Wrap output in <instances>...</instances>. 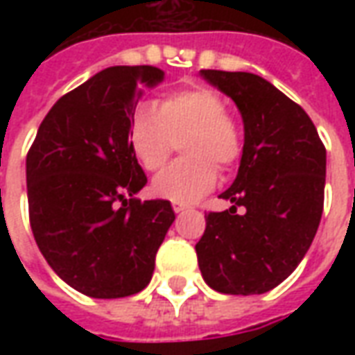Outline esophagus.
<instances>
[{"instance_id":"34e87169","label":"esophagus","mask_w":355,"mask_h":355,"mask_svg":"<svg viewBox=\"0 0 355 355\" xmlns=\"http://www.w3.org/2000/svg\"><path fill=\"white\" fill-rule=\"evenodd\" d=\"M173 211L175 213H184V211H188V205H184V203H173Z\"/></svg>"}]
</instances>
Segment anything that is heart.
<instances>
[{"label": "heart", "instance_id": "b5f03b06", "mask_svg": "<svg viewBox=\"0 0 355 355\" xmlns=\"http://www.w3.org/2000/svg\"><path fill=\"white\" fill-rule=\"evenodd\" d=\"M182 159L171 163L152 182L162 200L193 203L216 184V167L232 169L243 154V131L226 112V101L205 85L167 94L157 108L142 104L129 123V146L146 171H157L169 159L177 140Z\"/></svg>", "mask_w": 355, "mask_h": 355}]
</instances>
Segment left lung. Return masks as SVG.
<instances>
[{"label":"left lung","instance_id":"1","mask_svg":"<svg viewBox=\"0 0 355 355\" xmlns=\"http://www.w3.org/2000/svg\"><path fill=\"white\" fill-rule=\"evenodd\" d=\"M200 73L236 102L245 129L238 177L220 193L232 207L207 213L196 243L201 275L224 295H261L287 279L312 245L323 213L325 146L304 110L261 76Z\"/></svg>","mask_w":355,"mask_h":355}]
</instances>
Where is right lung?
Listing matches in <instances>:
<instances>
[{"mask_svg":"<svg viewBox=\"0 0 355 355\" xmlns=\"http://www.w3.org/2000/svg\"><path fill=\"white\" fill-rule=\"evenodd\" d=\"M163 80L154 66H112L55 106L26 155L28 213L40 251L70 287L121 298L146 287L175 220L167 200L140 201L144 171L129 146L140 85Z\"/></svg>","mask_w":355,"mask_h":355,"instance_id":"1","label":"right lung"}]
</instances>
